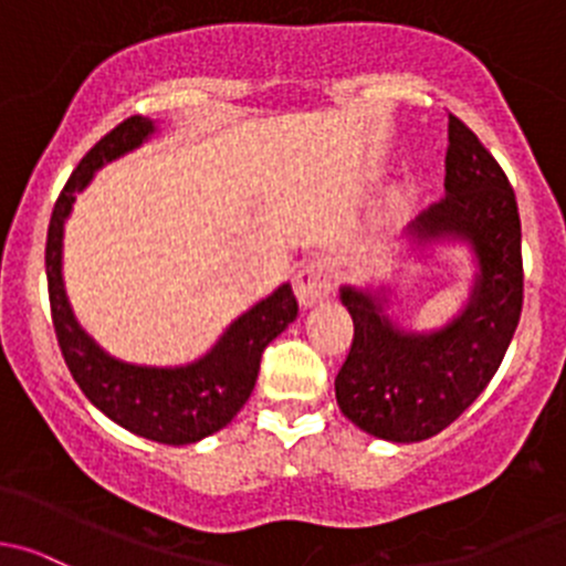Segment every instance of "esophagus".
Returning a JSON list of instances; mask_svg holds the SVG:
<instances>
[{
    "label": "esophagus",
    "mask_w": 566,
    "mask_h": 566,
    "mask_svg": "<svg viewBox=\"0 0 566 566\" xmlns=\"http://www.w3.org/2000/svg\"><path fill=\"white\" fill-rule=\"evenodd\" d=\"M294 291L302 307H313L332 291V270L326 261H307L294 275Z\"/></svg>",
    "instance_id": "esophagus-1"
}]
</instances>
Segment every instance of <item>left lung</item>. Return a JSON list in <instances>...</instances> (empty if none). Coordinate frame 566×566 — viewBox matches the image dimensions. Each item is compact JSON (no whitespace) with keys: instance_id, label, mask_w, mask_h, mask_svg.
I'll list each match as a JSON object with an SVG mask.
<instances>
[{"instance_id":"obj_1","label":"left lung","mask_w":566,"mask_h":566,"mask_svg":"<svg viewBox=\"0 0 566 566\" xmlns=\"http://www.w3.org/2000/svg\"><path fill=\"white\" fill-rule=\"evenodd\" d=\"M463 244L471 285L463 307L436 329L389 316L392 289L340 285L354 343L335 378L340 411L376 439L411 444L441 433L480 398L510 348L523 307L521 218L515 193L480 138L450 116L444 198L406 229V253Z\"/></svg>"}]
</instances>
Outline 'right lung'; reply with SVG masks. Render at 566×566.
<instances>
[{"label": "right lung", "mask_w": 566, "mask_h": 566, "mask_svg": "<svg viewBox=\"0 0 566 566\" xmlns=\"http://www.w3.org/2000/svg\"><path fill=\"white\" fill-rule=\"evenodd\" d=\"M157 133L149 116H130L103 136L70 174L56 198L45 242V277H49L51 318L62 357L81 392L95 409L130 433L157 444H196L237 417L259 378L264 348L296 318V296L289 283L226 326L212 348L188 365H136L108 354L75 318L62 275L65 223L75 196L86 190L97 171L119 160Z\"/></svg>", "instance_id": "1"}]
</instances>
